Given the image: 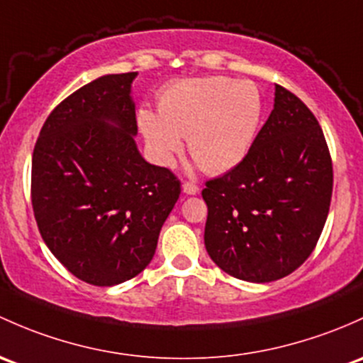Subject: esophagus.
Here are the masks:
<instances>
[{"label":"esophagus","instance_id":"34e87169","mask_svg":"<svg viewBox=\"0 0 363 363\" xmlns=\"http://www.w3.org/2000/svg\"><path fill=\"white\" fill-rule=\"evenodd\" d=\"M182 191H184L186 194H196L198 191H200V188H198L194 182H184V184H182Z\"/></svg>","mask_w":363,"mask_h":363}]
</instances>
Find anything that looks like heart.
I'll return each instance as SVG.
<instances>
[{
  "label": "heart",
  "mask_w": 363,
  "mask_h": 363,
  "mask_svg": "<svg viewBox=\"0 0 363 363\" xmlns=\"http://www.w3.org/2000/svg\"><path fill=\"white\" fill-rule=\"evenodd\" d=\"M160 113L140 109L139 127L156 162H172L188 137V150L208 174L235 169L247 156L262 114L261 91L252 82L207 76L172 83Z\"/></svg>",
  "instance_id": "obj_1"
}]
</instances>
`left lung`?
<instances>
[{
	"label": "left lung",
	"instance_id": "obj_1",
	"mask_svg": "<svg viewBox=\"0 0 363 363\" xmlns=\"http://www.w3.org/2000/svg\"><path fill=\"white\" fill-rule=\"evenodd\" d=\"M333 160L308 106L274 85V108L245 158L205 182V247L223 272L266 284L316 247L333 198Z\"/></svg>",
	"mask_w": 363,
	"mask_h": 363
}]
</instances>
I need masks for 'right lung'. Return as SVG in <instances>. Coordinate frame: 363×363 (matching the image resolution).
I'll list each match as a JSON object with an SVG mask.
<instances>
[{"instance_id": "add662e5", "label": "right lung", "mask_w": 363, "mask_h": 363, "mask_svg": "<svg viewBox=\"0 0 363 363\" xmlns=\"http://www.w3.org/2000/svg\"><path fill=\"white\" fill-rule=\"evenodd\" d=\"M137 72L106 74L64 99L33 152L38 230L67 272L97 287L137 277L155 255L181 181L140 156Z\"/></svg>"}]
</instances>
